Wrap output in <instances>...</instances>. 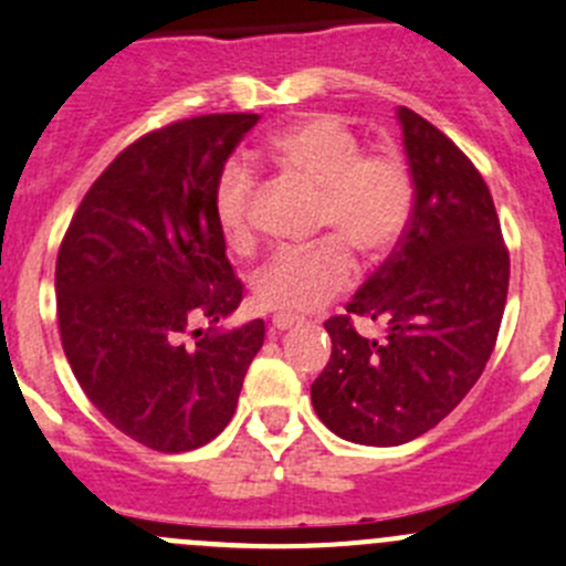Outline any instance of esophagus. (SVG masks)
Masks as SVG:
<instances>
[{
	"mask_svg": "<svg viewBox=\"0 0 566 566\" xmlns=\"http://www.w3.org/2000/svg\"><path fill=\"white\" fill-rule=\"evenodd\" d=\"M301 317H295V315H284V312H279V315H273V321H271V332L276 334V332H287V328H293V326H301Z\"/></svg>",
	"mask_w": 566,
	"mask_h": 566,
	"instance_id": "34e87169",
	"label": "esophagus"
}]
</instances>
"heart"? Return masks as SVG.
<instances>
[{
	"mask_svg": "<svg viewBox=\"0 0 566 566\" xmlns=\"http://www.w3.org/2000/svg\"><path fill=\"white\" fill-rule=\"evenodd\" d=\"M265 160L287 177L321 193L317 227L326 238L310 249L276 251L254 276V295L265 310L304 315L343 293L356 276L359 254H389L403 238L415 207V182L392 151H361L359 137L332 115H306L265 140ZM254 177L243 163H229L212 196V212L223 243L249 254L256 243Z\"/></svg>",
	"mask_w": 566,
	"mask_h": 566,
	"instance_id": "obj_1",
	"label": "heart"
}]
</instances>
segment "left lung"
I'll list each match as a JSON object with an SVG mask.
<instances>
[{"label": "left lung", "mask_w": 566, "mask_h": 566, "mask_svg": "<svg viewBox=\"0 0 566 566\" xmlns=\"http://www.w3.org/2000/svg\"><path fill=\"white\" fill-rule=\"evenodd\" d=\"M415 182L409 227L381 268L328 317L332 359L312 384L326 429L392 448L434 429L473 389L495 348L509 251L486 182L451 137L398 107ZM354 316L385 323L361 338Z\"/></svg>", "instance_id": "obj_1"}]
</instances>
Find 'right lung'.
I'll return each instance as SVG.
<instances>
[{
  "label": "right lung",
  "instance_id": "add662e5",
  "mask_svg": "<svg viewBox=\"0 0 566 566\" xmlns=\"http://www.w3.org/2000/svg\"><path fill=\"white\" fill-rule=\"evenodd\" d=\"M254 113L199 115L126 146L91 185L57 251L65 359L91 403L140 446L182 453L238 409L265 323L221 328L243 301L212 212ZM197 343H184L196 322Z\"/></svg>",
  "mask_w": 566,
  "mask_h": 566
}]
</instances>
